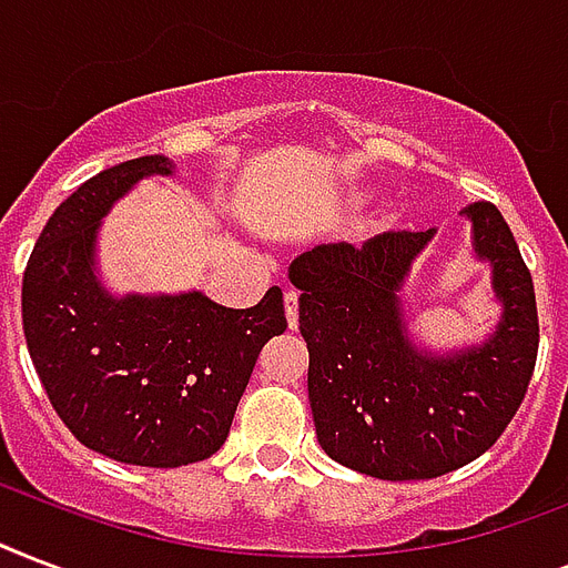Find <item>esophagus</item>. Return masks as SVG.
<instances>
[{
  "label": "esophagus",
  "instance_id": "1",
  "mask_svg": "<svg viewBox=\"0 0 568 568\" xmlns=\"http://www.w3.org/2000/svg\"><path fill=\"white\" fill-rule=\"evenodd\" d=\"M285 318H288V327H297V292H285Z\"/></svg>",
  "mask_w": 568,
  "mask_h": 568
}]
</instances>
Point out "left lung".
<instances>
[{
    "label": "left lung",
    "mask_w": 568,
    "mask_h": 568,
    "mask_svg": "<svg viewBox=\"0 0 568 568\" xmlns=\"http://www.w3.org/2000/svg\"><path fill=\"white\" fill-rule=\"evenodd\" d=\"M462 214L500 303V322L476 345L440 354L408 331L402 288L438 229L384 232L361 250L322 244L288 267L301 288L315 435L357 474L402 483L458 470L504 435L525 399L539 352L534 280L491 202Z\"/></svg>",
    "instance_id": "left-lung-1"
}]
</instances>
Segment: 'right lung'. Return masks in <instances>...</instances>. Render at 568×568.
Returning <instances> with one entry per match:
<instances>
[{
	"mask_svg": "<svg viewBox=\"0 0 568 568\" xmlns=\"http://www.w3.org/2000/svg\"><path fill=\"white\" fill-rule=\"evenodd\" d=\"M172 172L163 154L98 172L55 207L23 274L26 345L50 405L80 444L140 467L214 456L265 342L288 327L280 285L250 310L202 292H106L101 220L133 184Z\"/></svg>",
	"mask_w": 568,
	"mask_h": 568,
	"instance_id": "add662e5",
	"label": "right lung"
}]
</instances>
